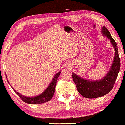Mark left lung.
<instances>
[{"mask_svg":"<svg viewBox=\"0 0 125 125\" xmlns=\"http://www.w3.org/2000/svg\"><path fill=\"white\" fill-rule=\"evenodd\" d=\"M101 33L109 39L110 42L115 50L114 60L106 75L101 80L89 81L72 73V77L76 84L78 91L83 97L89 99L103 96L111 91L118 77L121 67L116 42L112 39L109 31L105 26L101 28Z\"/></svg>","mask_w":125,"mask_h":125,"instance_id":"1","label":"left lung"}]
</instances>
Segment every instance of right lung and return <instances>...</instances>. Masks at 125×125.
<instances>
[{
    "label": "right lung",
    "instance_id": "1",
    "mask_svg": "<svg viewBox=\"0 0 125 125\" xmlns=\"http://www.w3.org/2000/svg\"><path fill=\"white\" fill-rule=\"evenodd\" d=\"M60 73H61V71L58 72V73L54 75V78H52V81H51L49 85H48L47 88L46 89H45L44 91L42 92V94L37 95V96H33V97H29V96H24V95L20 94L19 92L16 91L13 88H12L13 90H14V91L17 94L19 97L21 98L22 101H24L26 103L30 104H40L44 103V102L49 101L51 98H52V96H53L54 92H55V86H56L57 79H58V77L60 76ZM6 77L7 78L6 75ZM7 82L9 83L8 80H7ZM11 87H12V86H11Z\"/></svg>",
    "mask_w": 125,
    "mask_h": 125
}]
</instances>
